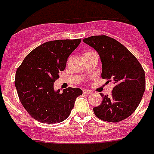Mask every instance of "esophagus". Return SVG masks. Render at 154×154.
<instances>
[{"mask_svg":"<svg viewBox=\"0 0 154 154\" xmlns=\"http://www.w3.org/2000/svg\"><path fill=\"white\" fill-rule=\"evenodd\" d=\"M83 93L84 94H90V93H92V91H89V90H86V89H83Z\"/></svg>","mask_w":154,"mask_h":154,"instance_id":"1","label":"esophagus"}]
</instances>
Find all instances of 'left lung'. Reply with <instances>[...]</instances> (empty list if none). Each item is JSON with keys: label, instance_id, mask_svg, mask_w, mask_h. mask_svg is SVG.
<instances>
[{"label": "left lung", "instance_id": "left-lung-1", "mask_svg": "<svg viewBox=\"0 0 154 154\" xmlns=\"http://www.w3.org/2000/svg\"><path fill=\"white\" fill-rule=\"evenodd\" d=\"M83 42L97 51L102 63L103 79L112 81V96H104L95 115L103 121L119 122L139 105L146 88L145 71L132 54L120 42L106 35L91 36Z\"/></svg>", "mask_w": 154, "mask_h": 154}]
</instances>
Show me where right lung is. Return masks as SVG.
Segmentation results:
<instances>
[{
  "label": "right lung",
  "mask_w": 154,
  "mask_h": 154,
  "mask_svg": "<svg viewBox=\"0 0 154 154\" xmlns=\"http://www.w3.org/2000/svg\"><path fill=\"white\" fill-rule=\"evenodd\" d=\"M81 38L50 41L29 53L17 69L15 79L19 98L26 111L42 123H57L68 118L79 88L60 92L54 83L66 68L69 56L81 43Z\"/></svg>",
  "instance_id": "right-lung-1"
}]
</instances>
